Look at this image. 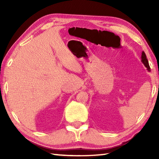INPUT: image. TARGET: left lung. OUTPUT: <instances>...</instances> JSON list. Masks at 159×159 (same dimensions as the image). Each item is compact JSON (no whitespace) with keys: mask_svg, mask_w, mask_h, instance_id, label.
<instances>
[{"mask_svg":"<svg viewBox=\"0 0 159 159\" xmlns=\"http://www.w3.org/2000/svg\"><path fill=\"white\" fill-rule=\"evenodd\" d=\"M142 61L144 64V66L147 67L148 71H150L149 64V62H148V60L147 59V56H146V55H145L144 52H142Z\"/></svg>","mask_w":159,"mask_h":159,"instance_id":"left-lung-1","label":"left lung"}]
</instances>
